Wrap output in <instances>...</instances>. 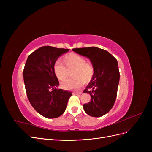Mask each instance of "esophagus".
Masks as SVG:
<instances>
[{
    "mask_svg": "<svg viewBox=\"0 0 152 152\" xmlns=\"http://www.w3.org/2000/svg\"><path fill=\"white\" fill-rule=\"evenodd\" d=\"M82 92L80 91V92H74V93H73V94H81Z\"/></svg>",
    "mask_w": 152,
    "mask_h": 152,
    "instance_id": "34e87169",
    "label": "esophagus"
}]
</instances>
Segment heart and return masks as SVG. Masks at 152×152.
I'll return each instance as SVG.
<instances>
[{
    "label": "heart",
    "instance_id": "1",
    "mask_svg": "<svg viewBox=\"0 0 152 152\" xmlns=\"http://www.w3.org/2000/svg\"><path fill=\"white\" fill-rule=\"evenodd\" d=\"M65 65L60 61L54 63L53 70L54 74L59 80H65L72 72L73 78L61 82V87L66 90H78L84 84L89 82L94 76V68L93 64L86 61V58L77 54H70L63 58Z\"/></svg>",
    "mask_w": 152,
    "mask_h": 152
}]
</instances>
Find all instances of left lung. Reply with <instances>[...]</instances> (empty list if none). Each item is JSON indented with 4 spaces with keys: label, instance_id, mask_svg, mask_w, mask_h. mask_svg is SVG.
I'll use <instances>...</instances> for the list:
<instances>
[{
    "label": "left lung",
    "instance_id": "1",
    "mask_svg": "<svg viewBox=\"0 0 152 152\" xmlns=\"http://www.w3.org/2000/svg\"><path fill=\"white\" fill-rule=\"evenodd\" d=\"M72 50L88 58L94 68L93 79L84 90L91 98L83 105L84 111L91 117H102L112 108L116 99L120 79L117 59L106 50L96 47Z\"/></svg>",
    "mask_w": 152,
    "mask_h": 152
}]
</instances>
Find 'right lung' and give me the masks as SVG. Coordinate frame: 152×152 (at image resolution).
Masks as SVG:
<instances>
[{
  "instance_id": "obj_1",
  "label": "right lung",
  "mask_w": 152,
  "mask_h": 152,
  "mask_svg": "<svg viewBox=\"0 0 152 152\" xmlns=\"http://www.w3.org/2000/svg\"><path fill=\"white\" fill-rule=\"evenodd\" d=\"M69 49L42 46L30 54L23 70L26 95L34 108L45 118H57L65 111L72 93L56 89L59 83L53 66L59 56Z\"/></svg>"
}]
</instances>
